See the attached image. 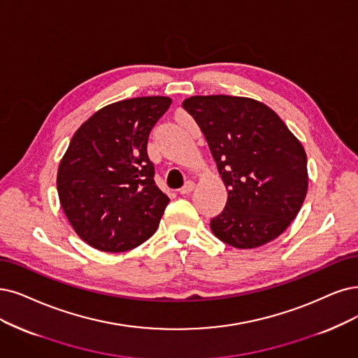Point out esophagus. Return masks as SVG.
<instances>
[{"mask_svg": "<svg viewBox=\"0 0 358 358\" xmlns=\"http://www.w3.org/2000/svg\"><path fill=\"white\" fill-rule=\"evenodd\" d=\"M193 189H194V182L193 181H187L178 192H180V194H190L193 192Z\"/></svg>", "mask_w": 358, "mask_h": 358, "instance_id": "obj_1", "label": "esophagus"}]
</instances>
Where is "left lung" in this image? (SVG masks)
I'll return each mask as SVG.
<instances>
[{
  "label": "left lung",
  "instance_id": "1",
  "mask_svg": "<svg viewBox=\"0 0 358 358\" xmlns=\"http://www.w3.org/2000/svg\"><path fill=\"white\" fill-rule=\"evenodd\" d=\"M182 108L199 125L229 193L210 230L239 249L279 237L307 196V155L301 141L279 115L254 99L193 96Z\"/></svg>",
  "mask_w": 358,
  "mask_h": 358
}]
</instances>
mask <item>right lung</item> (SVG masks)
<instances>
[{"mask_svg":"<svg viewBox=\"0 0 358 358\" xmlns=\"http://www.w3.org/2000/svg\"><path fill=\"white\" fill-rule=\"evenodd\" d=\"M171 103L162 96L116 101L73 134L59 165L57 192L64 215L90 246L125 252L157 230L169 199L153 180L148 140Z\"/></svg>","mask_w":358,"mask_h":358,"instance_id":"1","label":"right lung"}]
</instances>
